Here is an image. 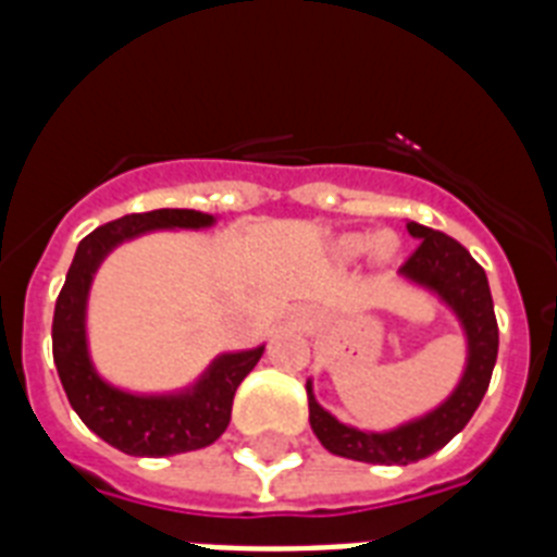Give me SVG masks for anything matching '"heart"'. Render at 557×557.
Instances as JSON below:
<instances>
[{
    "label": "heart",
    "instance_id": "heart-1",
    "mask_svg": "<svg viewBox=\"0 0 557 557\" xmlns=\"http://www.w3.org/2000/svg\"><path fill=\"white\" fill-rule=\"evenodd\" d=\"M332 253H335L341 262H358L370 253L372 265L389 269V265L398 260V253H401V239H398L393 231H381V234H372V231H352V234H341L338 239L332 243Z\"/></svg>",
    "mask_w": 557,
    "mask_h": 557
}]
</instances>
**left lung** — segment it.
<instances>
[{"label":"left lung","instance_id":"left-lung-1","mask_svg":"<svg viewBox=\"0 0 557 557\" xmlns=\"http://www.w3.org/2000/svg\"><path fill=\"white\" fill-rule=\"evenodd\" d=\"M407 234L419 239V248L401 269L407 286L433 295L457 321L466 341V364L448 396L424 413L405 422L370 431L341 422L314 396V381H306L309 424L321 445L335 457L372 462V466H410L445 448L468 424L483 401L492 370L497 364V318L485 271L471 253L442 231L407 219Z\"/></svg>","mask_w":557,"mask_h":557}]
</instances>
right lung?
Here are the masks:
<instances>
[{
    "label": "right lung",
    "instance_id": "obj_1",
    "mask_svg": "<svg viewBox=\"0 0 557 557\" xmlns=\"http://www.w3.org/2000/svg\"><path fill=\"white\" fill-rule=\"evenodd\" d=\"M216 222L219 216L201 210L161 208L100 225L77 245L65 286L57 297L51 344L65 396L91 433L129 457H176L213 445L231 422L236 387L257 367L265 344L219 352L185 387L161 393L117 387L107 375H100L91 358V283L117 245L156 231H208Z\"/></svg>",
    "mask_w": 557,
    "mask_h": 557
}]
</instances>
